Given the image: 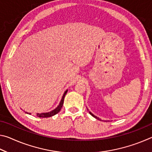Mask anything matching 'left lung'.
<instances>
[{
	"label": "left lung",
	"mask_w": 152,
	"mask_h": 152,
	"mask_svg": "<svg viewBox=\"0 0 152 152\" xmlns=\"http://www.w3.org/2000/svg\"><path fill=\"white\" fill-rule=\"evenodd\" d=\"M89 113H90V114H91V115H92V117H94V118H96V119H99V120H100V121H101V119H99V117H97L96 116H95V115H94L93 114H92V113L91 112H89Z\"/></svg>",
	"instance_id": "obj_1"
}]
</instances>
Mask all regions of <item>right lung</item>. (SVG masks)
I'll return each instance as SVG.
<instances>
[{
  "label": "right lung",
  "mask_w": 152,
  "mask_h": 152,
  "mask_svg": "<svg viewBox=\"0 0 152 152\" xmlns=\"http://www.w3.org/2000/svg\"><path fill=\"white\" fill-rule=\"evenodd\" d=\"M67 92H68V90H66L64 92V94H63V96L61 98V100L60 102V104H59L58 106L54 110H51L50 112H48V113H37V116L38 117H42V118H47V117H52L53 115H55L58 113L60 111V110L61 109V107L63 106V104H64V97H65L66 94L67 93ZM26 113H28L27 112H25ZM28 114L31 115V113H28Z\"/></svg>",
  "instance_id": "obj_1"
}]
</instances>
